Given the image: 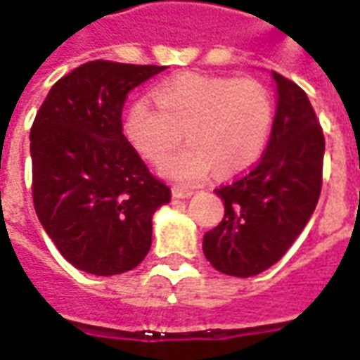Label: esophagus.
<instances>
[{
	"label": "esophagus",
	"mask_w": 360,
	"mask_h": 360,
	"mask_svg": "<svg viewBox=\"0 0 360 360\" xmlns=\"http://www.w3.org/2000/svg\"><path fill=\"white\" fill-rule=\"evenodd\" d=\"M172 194H173V198H191V196H193V191H188V188L173 187Z\"/></svg>",
	"instance_id": "1"
}]
</instances>
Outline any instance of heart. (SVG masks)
<instances>
[{"label":"heart","instance_id":"b5f03b06","mask_svg":"<svg viewBox=\"0 0 360 360\" xmlns=\"http://www.w3.org/2000/svg\"><path fill=\"white\" fill-rule=\"evenodd\" d=\"M156 107L148 98L133 103L126 135L141 156L160 162L183 139L187 146L162 164L179 185H196L217 169L233 175L254 166L273 126V101L262 82L185 74L160 85Z\"/></svg>","mask_w":360,"mask_h":360}]
</instances>
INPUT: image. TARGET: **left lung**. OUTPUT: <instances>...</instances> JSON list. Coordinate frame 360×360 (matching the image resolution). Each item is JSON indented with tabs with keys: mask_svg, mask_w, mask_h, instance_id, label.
I'll use <instances>...</instances> for the list:
<instances>
[{
	"mask_svg": "<svg viewBox=\"0 0 360 360\" xmlns=\"http://www.w3.org/2000/svg\"><path fill=\"white\" fill-rule=\"evenodd\" d=\"M276 112L257 166L215 194L225 217L204 234V255L219 273L254 276L275 265L315 212L321 196L324 135L300 85L271 72Z\"/></svg>",
	"mask_w": 360,
	"mask_h": 360,
	"instance_id": "8db88e82",
	"label": "left lung"
}]
</instances>
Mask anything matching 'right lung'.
Returning <instances> with one entry per match:
<instances>
[{"label": "right lung", "instance_id": "right-lung-1", "mask_svg": "<svg viewBox=\"0 0 360 360\" xmlns=\"http://www.w3.org/2000/svg\"><path fill=\"white\" fill-rule=\"evenodd\" d=\"M162 70L85 63L53 85L32 124L38 219L66 262L89 275L137 267L153 244L154 212L172 200L122 131L127 93Z\"/></svg>", "mask_w": 360, "mask_h": 360}]
</instances>
